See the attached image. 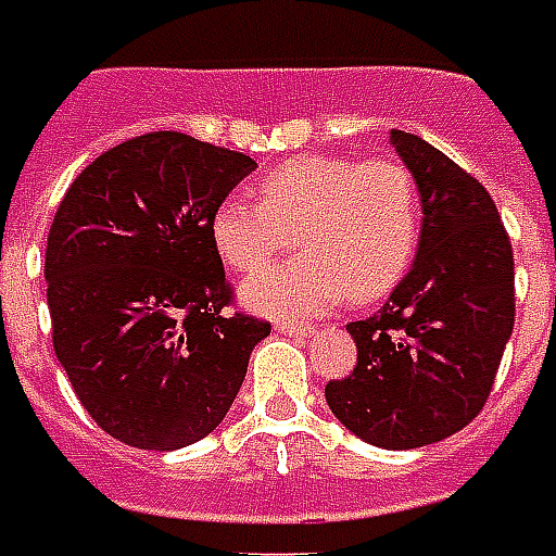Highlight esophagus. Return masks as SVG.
<instances>
[{
	"mask_svg": "<svg viewBox=\"0 0 556 556\" xmlns=\"http://www.w3.org/2000/svg\"><path fill=\"white\" fill-rule=\"evenodd\" d=\"M275 329L285 334H314L317 329L314 326H308V323H293V320H278L275 323Z\"/></svg>",
	"mask_w": 556,
	"mask_h": 556,
	"instance_id": "34e87169",
	"label": "esophagus"
}]
</instances>
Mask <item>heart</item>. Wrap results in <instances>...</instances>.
Returning a JSON list of instances; mask_svg holds the SVG:
<instances>
[{
    "label": "heart",
    "instance_id": "b5f03b06",
    "mask_svg": "<svg viewBox=\"0 0 556 556\" xmlns=\"http://www.w3.org/2000/svg\"><path fill=\"white\" fill-rule=\"evenodd\" d=\"M260 203L227 197L212 212V242L233 271H257L290 248L287 263L245 285L251 308L302 317L350 296L380 302L410 271L422 239L413 173L392 159L299 155L257 182Z\"/></svg>",
    "mask_w": 556,
    "mask_h": 556
}]
</instances>
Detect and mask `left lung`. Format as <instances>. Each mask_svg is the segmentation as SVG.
<instances>
[{
  "mask_svg": "<svg viewBox=\"0 0 556 556\" xmlns=\"http://www.w3.org/2000/svg\"><path fill=\"white\" fill-rule=\"evenodd\" d=\"M389 140L422 197L419 254L383 308L348 326L356 368L326 383V404L365 443L416 448L485 407L515 326V257L485 185L416 134Z\"/></svg>",
  "mask_w": 556,
  "mask_h": 556,
  "instance_id": "1",
  "label": "left lung"
}]
</instances>
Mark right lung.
<instances>
[{"instance_id":"1","label":"right lung","mask_w":556,"mask_h":556,"mask_svg":"<svg viewBox=\"0 0 556 556\" xmlns=\"http://www.w3.org/2000/svg\"><path fill=\"white\" fill-rule=\"evenodd\" d=\"M257 164L140 134L71 182L47 236L53 350L110 437L170 452L212 434L271 323L230 311L212 212Z\"/></svg>"}]
</instances>
